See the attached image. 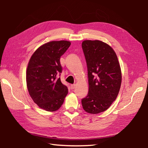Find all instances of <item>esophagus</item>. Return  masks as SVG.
I'll use <instances>...</instances> for the list:
<instances>
[{
    "label": "esophagus",
    "instance_id": "esophagus-1",
    "mask_svg": "<svg viewBox=\"0 0 148 148\" xmlns=\"http://www.w3.org/2000/svg\"><path fill=\"white\" fill-rule=\"evenodd\" d=\"M75 86H76V84H71V90H73L75 88Z\"/></svg>",
    "mask_w": 148,
    "mask_h": 148
}]
</instances>
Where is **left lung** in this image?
<instances>
[{
	"mask_svg": "<svg viewBox=\"0 0 148 148\" xmlns=\"http://www.w3.org/2000/svg\"><path fill=\"white\" fill-rule=\"evenodd\" d=\"M88 76V95L81 100L83 109L90 114L106 111L117 97L121 84L120 65L115 51L101 40L82 42Z\"/></svg>",
	"mask_w": 148,
	"mask_h": 148,
	"instance_id": "obj_1",
	"label": "left lung"
}]
</instances>
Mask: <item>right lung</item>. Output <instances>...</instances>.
Returning <instances> with one entry per match:
<instances>
[{
	"label": "right lung",
	"instance_id": "obj_1",
	"mask_svg": "<svg viewBox=\"0 0 148 148\" xmlns=\"http://www.w3.org/2000/svg\"><path fill=\"white\" fill-rule=\"evenodd\" d=\"M68 40H53L44 44L33 53L28 64L27 89L33 101L46 111H57L68 93L67 87L58 75L62 71L61 56L71 45Z\"/></svg>",
	"mask_w": 148,
	"mask_h": 148
}]
</instances>
